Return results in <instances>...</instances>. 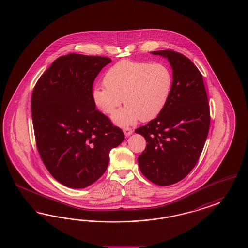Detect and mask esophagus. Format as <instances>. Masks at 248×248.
<instances>
[{"instance_id":"esophagus-1","label":"esophagus","mask_w":248,"mask_h":248,"mask_svg":"<svg viewBox=\"0 0 248 248\" xmlns=\"http://www.w3.org/2000/svg\"><path fill=\"white\" fill-rule=\"evenodd\" d=\"M123 132H124V134H125V136H129V135L132 134L133 130H132L131 128L127 127V128H123Z\"/></svg>"}]
</instances>
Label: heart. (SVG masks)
Wrapping results in <instances>:
<instances>
[{"label": "heart", "instance_id": "b5f03b06", "mask_svg": "<svg viewBox=\"0 0 248 248\" xmlns=\"http://www.w3.org/2000/svg\"><path fill=\"white\" fill-rule=\"evenodd\" d=\"M173 81L171 69L163 62L120 61L105 74V85L93 88V102L110 115L124 101L127 106L113 115L114 122L121 127L139 119L153 120L168 101Z\"/></svg>", "mask_w": 248, "mask_h": 248}]
</instances>
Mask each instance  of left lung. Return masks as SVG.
<instances>
[{
  "instance_id": "1",
  "label": "left lung",
  "mask_w": 248,
  "mask_h": 248,
  "mask_svg": "<svg viewBox=\"0 0 248 248\" xmlns=\"http://www.w3.org/2000/svg\"><path fill=\"white\" fill-rule=\"evenodd\" d=\"M152 53L167 58L174 81L164 109L135 129L147 142L138 163L151 182L169 186L181 181L198 163L210 129V105L202 74L188 58L170 49Z\"/></svg>"
}]
</instances>
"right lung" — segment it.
<instances>
[{
	"label": "right lung",
	"mask_w": 248,
	"mask_h": 248,
	"mask_svg": "<svg viewBox=\"0 0 248 248\" xmlns=\"http://www.w3.org/2000/svg\"><path fill=\"white\" fill-rule=\"evenodd\" d=\"M110 58L61 56L37 80L31 111L38 154L57 181L83 188L101 177L111 149L124 140L121 128L97 110L94 79Z\"/></svg>",
	"instance_id": "right-lung-1"
}]
</instances>
